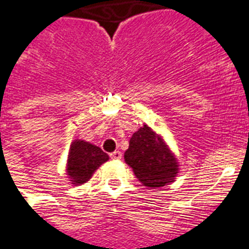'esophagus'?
Listing matches in <instances>:
<instances>
[{"mask_svg":"<svg viewBox=\"0 0 249 249\" xmlns=\"http://www.w3.org/2000/svg\"><path fill=\"white\" fill-rule=\"evenodd\" d=\"M109 157H111L112 159H116V160H119V159H121V153L119 151V150H116V151L111 153V154H109Z\"/></svg>","mask_w":249,"mask_h":249,"instance_id":"esophagus-1","label":"esophagus"}]
</instances>
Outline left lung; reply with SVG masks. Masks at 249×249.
Masks as SVG:
<instances>
[{
    "label": "left lung",
    "instance_id": "obj_1",
    "mask_svg": "<svg viewBox=\"0 0 249 249\" xmlns=\"http://www.w3.org/2000/svg\"><path fill=\"white\" fill-rule=\"evenodd\" d=\"M124 159L142 185L151 189L168 185L179 174L176 155L162 136L147 124L133 133Z\"/></svg>",
    "mask_w": 249,
    "mask_h": 249
}]
</instances>
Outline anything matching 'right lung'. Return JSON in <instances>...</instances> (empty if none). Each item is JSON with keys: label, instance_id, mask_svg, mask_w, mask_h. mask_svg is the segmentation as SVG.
I'll use <instances>...</instances> for the list:
<instances>
[{"label": "right lung", "instance_id": "1", "mask_svg": "<svg viewBox=\"0 0 249 249\" xmlns=\"http://www.w3.org/2000/svg\"><path fill=\"white\" fill-rule=\"evenodd\" d=\"M109 159L103 150L83 140L71 142L66 160V176L71 185H81L92 178L94 172Z\"/></svg>", "mask_w": 249, "mask_h": 249}]
</instances>
